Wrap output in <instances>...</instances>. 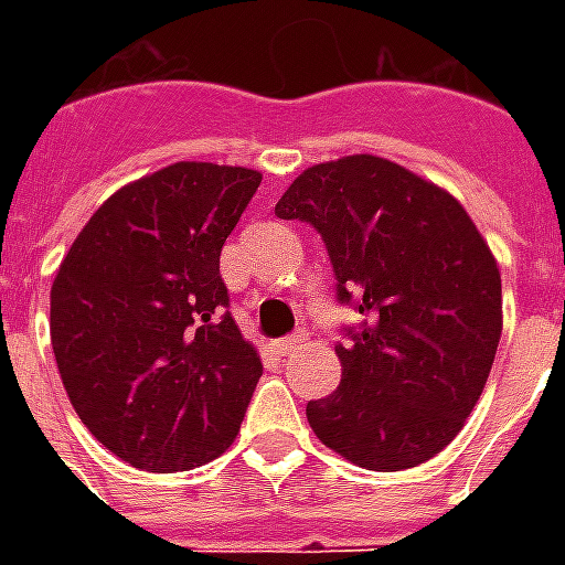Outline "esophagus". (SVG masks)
<instances>
[{
	"label": "esophagus",
	"instance_id": "1",
	"mask_svg": "<svg viewBox=\"0 0 565 565\" xmlns=\"http://www.w3.org/2000/svg\"><path fill=\"white\" fill-rule=\"evenodd\" d=\"M302 342H306V335L302 332H294V335H284V339H275V354L278 356H290L296 351V348H302Z\"/></svg>",
	"mask_w": 565,
	"mask_h": 565
}]
</instances>
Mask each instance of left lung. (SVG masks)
I'll use <instances>...</instances> for the list:
<instances>
[{
  "label": "left lung",
  "mask_w": 565,
  "mask_h": 565,
  "mask_svg": "<svg viewBox=\"0 0 565 565\" xmlns=\"http://www.w3.org/2000/svg\"><path fill=\"white\" fill-rule=\"evenodd\" d=\"M275 214L318 230L339 302L363 315L335 344L339 387L308 403L315 436L375 472L436 457L481 399L502 335L499 266L472 217L372 153L306 169Z\"/></svg>",
  "instance_id": "obj_1"
}]
</instances>
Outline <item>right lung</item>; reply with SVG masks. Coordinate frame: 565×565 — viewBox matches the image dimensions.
Masks as SVG:
<instances>
[{
    "mask_svg": "<svg viewBox=\"0 0 565 565\" xmlns=\"http://www.w3.org/2000/svg\"><path fill=\"white\" fill-rule=\"evenodd\" d=\"M263 174L174 162L96 209L51 287V344L81 424L148 472L238 436L263 363L230 318L221 247Z\"/></svg>",
    "mask_w": 565,
    "mask_h": 565,
    "instance_id": "right-lung-1",
    "label": "right lung"
}]
</instances>
